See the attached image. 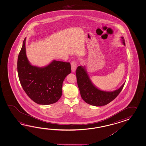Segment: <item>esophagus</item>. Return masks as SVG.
Returning a JSON list of instances; mask_svg holds the SVG:
<instances>
[{
  "mask_svg": "<svg viewBox=\"0 0 146 146\" xmlns=\"http://www.w3.org/2000/svg\"><path fill=\"white\" fill-rule=\"evenodd\" d=\"M71 67H72V71L73 72H75L76 69L77 68V62L74 60L72 61L71 62Z\"/></svg>",
  "mask_w": 146,
  "mask_h": 146,
  "instance_id": "obj_1",
  "label": "esophagus"
}]
</instances>
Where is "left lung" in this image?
I'll return each instance as SVG.
<instances>
[{"mask_svg":"<svg viewBox=\"0 0 146 146\" xmlns=\"http://www.w3.org/2000/svg\"><path fill=\"white\" fill-rule=\"evenodd\" d=\"M121 38L123 43L125 45L124 37ZM76 77L82 99L90 105L96 106H106L115 99L121 92L125 84L124 83L118 89L112 92L100 90L92 84L85 67L81 66H78L77 68Z\"/></svg>","mask_w":146,"mask_h":146,"instance_id":"1","label":"left lung"}]
</instances>
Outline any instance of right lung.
Instances as JSON below:
<instances>
[{"instance_id":"1","label":"right lung","mask_w":146,"mask_h":146,"mask_svg":"<svg viewBox=\"0 0 146 146\" xmlns=\"http://www.w3.org/2000/svg\"><path fill=\"white\" fill-rule=\"evenodd\" d=\"M25 40L17 62L18 77L23 89L38 104L49 105L57 102L62 94V82L71 72L70 64L54 60L44 67L32 65L26 55Z\"/></svg>"}]
</instances>
